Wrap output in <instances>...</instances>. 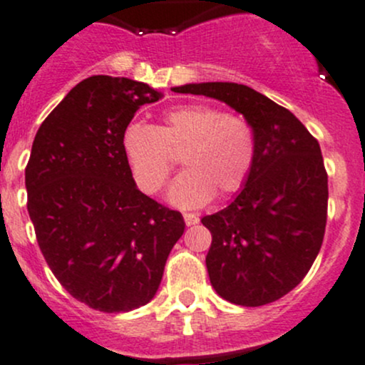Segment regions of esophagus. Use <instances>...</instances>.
<instances>
[{"instance_id": "1", "label": "esophagus", "mask_w": 365, "mask_h": 365, "mask_svg": "<svg viewBox=\"0 0 365 365\" xmlns=\"http://www.w3.org/2000/svg\"><path fill=\"white\" fill-rule=\"evenodd\" d=\"M183 220L187 225H195L199 222V217L195 213H183Z\"/></svg>"}]
</instances>
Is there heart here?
I'll return each mask as SVG.
<instances>
[{
    "label": "heart",
    "instance_id": "obj_1",
    "mask_svg": "<svg viewBox=\"0 0 365 365\" xmlns=\"http://www.w3.org/2000/svg\"><path fill=\"white\" fill-rule=\"evenodd\" d=\"M122 152L141 192L153 195L173 170L171 153H182L185 171L168 189V202L199 208L215 194L231 195L247 183L255 163V134L241 115L208 105L176 106L159 125L131 122L122 133Z\"/></svg>",
    "mask_w": 365,
    "mask_h": 365
}]
</instances>
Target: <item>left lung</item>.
Returning a JSON list of instances; mask_svg holds the SVG:
<instances>
[{
  "label": "left lung",
  "instance_id": "left-lung-1",
  "mask_svg": "<svg viewBox=\"0 0 365 365\" xmlns=\"http://www.w3.org/2000/svg\"><path fill=\"white\" fill-rule=\"evenodd\" d=\"M173 91L218 99L250 122V176L227 208L201 222L212 232L206 267L217 294L232 304H269L302 282L324 241L329 187L320 145L292 112L252 87L202 82Z\"/></svg>",
  "mask_w": 365,
  "mask_h": 365
}]
</instances>
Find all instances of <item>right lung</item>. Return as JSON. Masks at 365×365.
<instances>
[{"label": "right lung", "mask_w": 365, "mask_h": 365, "mask_svg": "<svg viewBox=\"0 0 365 365\" xmlns=\"http://www.w3.org/2000/svg\"><path fill=\"white\" fill-rule=\"evenodd\" d=\"M163 98L124 76L82 80L34 136L28 212L53 276L92 309L125 313L150 302L185 231L180 212L136 187L122 133L141 105Z\"/></svg>", "instance_id": "add662e5"}]
</instances>
